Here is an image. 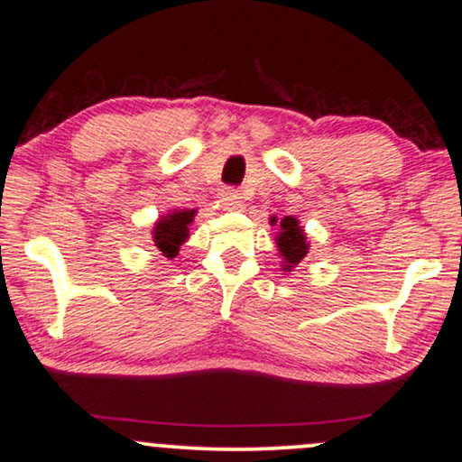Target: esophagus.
Wrapping results in <instances>:
<instances>
[{"label":"esophagus","mask_w":462,"mask_h":462,"mask_svg":"<svg viewBox=\"0 0 462 462\" xmlns=\"http://www.w3.org/2000/svg\"><path fill=\"white\" fill-rule=\"evenodd\" d=\"M219 198L227 208H238V206H241V193H238L236 187H224L221 189Z\"/></svg>","instance_id":"obj_1"}]
</instances>
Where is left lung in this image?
I'll return each instance as SVG.
<instances>
[{"label":"left lung","mask_w":462,"mask_h":462,"mask_svg":"<svg viewBox=\"0 0 462 462\" xmlns=\"http://www.w3.org/2000/svg\"><path fill=\"white\" fill-rule=\"evenodd\" d=\"M278 247H280V256H282L286 263L284 264L286 269L293 267V264H298L301 258L309 254V245H306L304 232H301V227L298 226V221H295L293 217H284V219L280 221Z\"/></svg>","instance_id":"left-lung-1"}]
</instances>
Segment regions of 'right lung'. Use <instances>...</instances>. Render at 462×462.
<instances>
[{
	"instance_id": "obj_1",
	"label": "right lung",
	"mask_w": 462,
	"mask_h": 462,
	"mask_svg": "<svg viewBox=\"0 0 462 462\" xmlns=\"http://www.w3.org/2000/svg\"><path fill=\"white\" fill-rule=\"evenodd\" d=\"M195 210H182V213L167 215L153 227V243L158 252H162L167 258L178 256V249L189 236V224L193 221Z\"/></svg>"
}]
</instances>
